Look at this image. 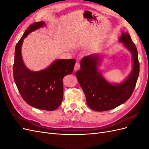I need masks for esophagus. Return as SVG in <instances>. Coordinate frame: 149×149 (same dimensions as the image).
<instances>
[{
    "instance_id": "obj_1",
    "label": "esophagus",
    "mask_w": 149,
    "mask_h": 149,
    "mask_svg": "<svg viewBox=\"0 0 149 149\" xmlns=\"http://www.w3.org/2000/svg\"><path fill=\"white\" fill-rule=\"evenodd\" d=\"M79 68H80V64L79 63H76V64H75V65H74V70L75 71H76V70H79Z\"/></svg>"
}]
</instances>
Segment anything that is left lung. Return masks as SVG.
Wrapping results in <instances>:
<instances>
[{
    "mask_svg": "<svg viewBox=\"0 0 149 149\" xmlns=\"http://www.w3.org/2000/svg\"><path fill=\"white\" fill-rule=\"evenodd\" d=\"M119 41L131 52L133 68L129 77L120 84H111L97 71L99 56L91 55L82 58L76 78L84 93L88 106L96 111H109L127 101L136 87L139 74L137 48L127 33H123Z\"/></svg>",
    "mask_w": 149,
    "mask_h": 149,
    "instance_id": "left-lung-1",
    "label": "left lung"
}]
</instances>
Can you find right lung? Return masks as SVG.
Listing matches in <instances>:
<instances>
[{
  "label": "right lung",
  "instance_id": "obj_1",
  "mask_svg": "<svg viewBox=\"0 0 149 149\" xmlns=\"http://www.w3.org/2000/svg\"><path fill=\"white\" fill-rule=\"evenodd\" d=\"M44 25L43 22L31 24L17 43L13 73L18 90L28 104L39 109L54 111L60 106L63 100V79L73 73L76 60L58 59L40 71H31L25 66L21 53L24 39Z\"/></svg>",
  "mask_w": 149,
  "mask_h": 149
}]
</instances>
